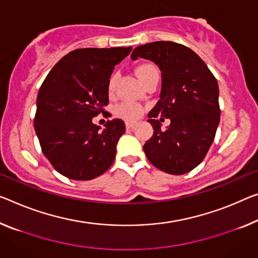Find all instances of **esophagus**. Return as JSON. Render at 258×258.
Returning a JSON list of instances; mask_svg holds the SVG:
<instances>
[{
	"label": "esophagus",
	"mask_w": 258,
	"mask_h": 258,
	"mask_svg": "<svg viewBox=\"0 0 258 258\" xmlns=\"http://www.w3.org/2000/svg\"><path fill=\"white\" fill-rule=\"evenodd\" d=\"M135 124H136V123H135V122H126L125 126H126V128H128V129H132V128H134Z\"/></svg>",
	"instance_id": "34e87169"
}]
</instances>
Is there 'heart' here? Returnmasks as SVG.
I'll return each mask as SVG.
<instances>
[{
    "mask_svg": "<svg viewBox=\"0 0 258 258\" xmlns=\"http://www.w3.org/2000/svg\"><path fill=\"white\" fill-rule=\"evenodd\" d=\"M151 70H157V69L154 68L152 64H142L136 69V74L141 79L146 73H148V71H151ZM116 81H117V74H113L112 76H110L109 82H108V90L110 93L113 92L114 88H115ZM143 110L144 109H143V107L141 105L130 104V102H124V104H121L116 107L117 115H120L121 117H123L125 120H129V121L137 120V118L143 114Z\"/></svg>",
    "mask_w": 258,
    "mask_h": 258,
    "instance_id": "heart-1",
    "label": "heart"
}]
</instances>
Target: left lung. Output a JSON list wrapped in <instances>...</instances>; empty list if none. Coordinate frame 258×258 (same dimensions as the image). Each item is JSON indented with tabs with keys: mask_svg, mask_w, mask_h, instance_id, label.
I'll return each mask as SVG.
<instances>
[{
	"mask_svg": "<svg viewBox=\"0 0 258 258\" xmlns=\"http://www.w3.org/2000/svg\"><path fill=\"white\" fill-rule=\"evenodd\" d=\"M150 60L161 71L159 100L148 114L153 135L143 146L152 165L181 175L203 161L220 121L217 79L195 51L172 41H154L134 49L132 60ZM158 116L169 118L165 131Z\"/></svg>",
	"mask_w": 258,
	"mask_h": 258,
	"instance_id": "1",
	"label": "left lung"
}]
</instances>
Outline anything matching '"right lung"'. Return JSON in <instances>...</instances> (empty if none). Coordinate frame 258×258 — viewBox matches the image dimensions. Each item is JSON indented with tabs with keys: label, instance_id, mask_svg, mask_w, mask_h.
I'll return each mask as SVG.
<instances>
[{
	"label": "right lung",
	"instance_id": "right-lung-1",
	"mask_svg": "<svg viewBox=\"0 0 258 258\" xmlns=\"http://www.w3.org/2000/svg\"><path fill=\"white\" fill-rule=\"evenodd\" d=\"M133 47L81 48L63 56L43 81L37 98L34 129L41 150L58 173L88 181L112 166L125 132L121 118L105 128L92 118L108 105V82Z\"/></svg>",
	"mask_w": 258,
	"mask_h": 258
}]
</instances>
